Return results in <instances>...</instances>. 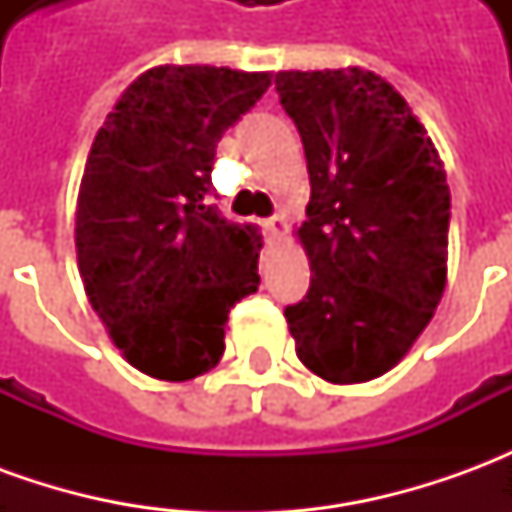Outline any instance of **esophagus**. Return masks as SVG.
<instances>
[{
  "instance_id": "34e87169",
  "label": "esophagus",
  "mask_w": 512,
  "mask_h": 512,
  "mask_svg": "<svg viewBox=\"0 0 512 512\" xmlns=\"http://www.w3.org/2000/svg\"><path fill=\"white\" fill-rule=\"evenodd\" d=\"M285 230H288V224H285V219H282V216H271V219H266L268 235H285Z\"/></svg>"
}]
</instances>
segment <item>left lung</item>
<instances>
[{
    "mask_svg": "<svg viewBox=\"0 0 512 512\" xmlns=\"http://www.w3.org/2000/svg\"><path fill=\"white\" fill-rule=\"evenodd\" d=\"M310 172V290L285 307L296 354L332 384L384 376L447 282L450 189L411 106L373 71H279Z\"/></svg>",
    "mask_w": 512,
    "mask_h": 512,
    "instance_id": "8db88e82",
    "label": "left lung"
}]
</instances>
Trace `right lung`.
Wrapping results in <instances>:
<instances>
[{
	"instance_id": "obj_1",
	"label": "right lung",
	"mask_w": 512,
	"mask_h": 512,
	"mask_svg": "<svg viewBox=\"0 0 512 512\" xmlns=\"http://www.w3.org/2000/svg\"><path fill=\"white\" fill-rule=\"evenodd\" d=\"M271 73L158 65L106 115L87 156L76 257L87 299L128 365L189 381L219 365L227 315L260 285L263 235L211 205L227 128Z\"/></svg>"
}]
</instances>
